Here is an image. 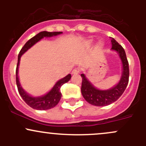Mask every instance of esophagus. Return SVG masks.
I'll use <instances>...</instances> for the list:
<instances>
[{
	"mask_svg": "<svg viewBox=\"0 0 146 146\" xmlns=\"http://www.w3.org/2000/svg\"><path fill=\"white\" fill-rule=\"evenodd\" d=\"M80 68H75L73 70H72V74H78L80 72Z\"/></svg>",
	"mask_w": 146,
	"mask_h": 146,
	"instance_id": "obj_1",
	"label": "esophagus"
}]
</instances>
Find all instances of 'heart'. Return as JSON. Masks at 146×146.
<instances>
[{"instance_id": "obj_1", "label": "heart", "mask_w": 146, "mask_h": 146, "mask_svg": "<svg viewBox=\"0 0 146 146\" xmlns=\"http://www.w3.org/2000/svg\"><path fill=\"white\" fill-rule=\"evenodd\" d=\"M102 46L103 44L102 43V42H99V43H98V47H102Z\"/></svg>"}]
</instances>
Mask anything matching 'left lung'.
Here are the masks:
<instances>
[{
    "label": "left lung",
    "mask_w": 146,
    "mask_h": 146,
    "mask_svg": "<svg viewBox=\"0 0 146 146\" xmlns=\"http://www.w3.org/2000/svg\"><path fill=\"white\" fill-rule=\"evenodd\" d=\"M111 49L119 54L122 62L123 70L120 80L116 86L107 90H100L95 88L91 82L86 78L85 74L80 75L82 77L81 92L85 100L90 104L98 107L107 106L114 102L121 96L129 82V68L124 49L114 39H111Z\"/></svg>",
    "instance_id": "obj_1"
}]
</instances>
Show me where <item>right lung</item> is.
<instances>
[{"label": "right lung", "instance_id": "right-lung-1", "mask_svg": "<svg viewBox=\"0 0 146 146\" xmlns=\"http://www.w3.org/2000/svg\"><path fill=\"white\" fill-rule=\"evenodd\" d=\"M62 32H39L35 36L31 38L29 40H28L26 42L24 46L20 50V53L18 55V58H17V68H16V84H17V90L20 93V96L23 99V100L26 103L32 108L35 109V110H49V109L53 108L55 107L58 102L60 101L61 98V87L64 85L66 82H68L70 80V78H71V75L68 74L64 77V78L58 80L54 88L49 91L47 94L42 97H39V98H35V97H32L29 95L22 88L21 85H20V81H19L18 78V66L20 64V60L21 58L22 55L24 54L25 52L27 51L30 47H32L35 44L39 42L40 39H42L44 37H51L53 36H56V35H60Z\"/></svg>", "mask_w": 146, "mask_h": 146}]
</instances>
